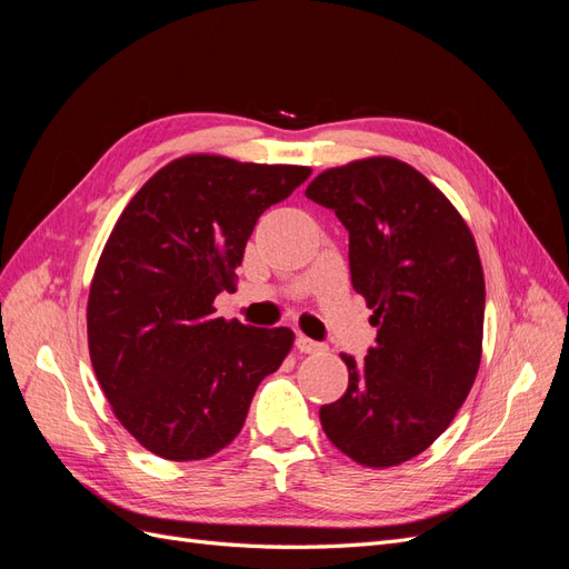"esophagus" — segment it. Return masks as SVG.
I'll return each mask as SVG.
<instances>
[{
  "label": "esophagus",
  "mask_w": 569,
  "mask_h": 569,
  "mask_svg": "<svg viewBox=\"0 0 569 569\" xmlns=\"http://www.w3.org/2000/svg\"><path fill=\"white\" fill-rule=\"evenodd\" d=\"M297 349H299L301 353H316V351H322V349H325V343L313 341V339H308V337L299 335V337H297Z\"/></svg>",
  "instance_id": "obj_1"
}]
</instances>
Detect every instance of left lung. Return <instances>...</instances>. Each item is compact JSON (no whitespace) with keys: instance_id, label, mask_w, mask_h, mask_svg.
<instances>
[{"instance_id":"1","label":"left lung","mask_w":569,"mask_h":569,"mask_svg":"<svg viewBox=\"0 0 569 569\" xmlns=\"http://www.w3.org/2000/svg\"><path fill=\"white\" fill-rule=\"evenodd\" d=\"M306 197L349 230L351 284L372 308L366 360L320 408L327 439L366 468L422 453L468 399L481 358L485 272L470 228L416 168L389 157L330 168Z\"/></svg>"}]
</instances>
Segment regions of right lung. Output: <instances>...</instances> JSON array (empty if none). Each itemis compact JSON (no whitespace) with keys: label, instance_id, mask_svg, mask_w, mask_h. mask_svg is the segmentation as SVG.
<instances>
[{"label":"right lung","instance_id":"1","mask_svg":"<svg viewBox=\"0 0 569 569\" xmlns=\"http://www.w3.org/2000/svg\"><path fill=\"white\" fill-rule=\"evenodd\" d=\"M306 166L192 153L163 166L120 213L88 301L97 380L128 432L166 460H203L239 435L289 327L216 316L256 220L308 180Z\"/></svg>","mask_w":569,"mask_h":569}]
</instances>
